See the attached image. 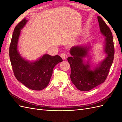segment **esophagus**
<instances>
[{"instance_id":"34e87169","label":"esophagus","mask_w":122,"mask_h":122,"mask_svg":"<svg viewBox=\"0 0 122 122\" xmlns=\"http://www.w3.org/2000/svg\"><path fill=\"white\" fill-rule=\"evenodd\" d=\"M61 58L62 59V60H65V59L67 58V55L65 53H62L61 54Z\"/></svg>"}]
</instances>
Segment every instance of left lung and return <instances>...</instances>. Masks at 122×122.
Segmentation results:
<instances>
[{"instance_id":"8db88e82","label":"left lung","mask_w":122,"mask_h":122,"mask_svg":"<svg viewBox=\"0 0 122 122\" xmlns=\"http://www.w3.org/2000/svg\"><path fill=\"white\" fill-rule=\"evenodd\" d=\"M97 18L100 31L105 36V58L92 70L88 62L85 64L83 60V58L88 56L90 46L78 45L71 48L70 52L72 56L67 59L71 67L70 78L72 82L81 91H90L104 82L113 61L114 48L112 33L102 18L100 16Z\"/></svg>"}]
</instances>
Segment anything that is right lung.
<instances>
[{
  "instance_id": "right-lung-1",
  "label": "right lung",
  "mask_w": 122,
  "mask_h": 122,
  "mask_svg": "<svg viewBox=\"0 0 122 122\" xmlns=\"http://www.w3.org/2000/svg\"><path fill=\"white\" fill-rule=\"evenodd\" d=\"M23 19L14 29L10 46L9 55L15 76L25 86L32 90L41 91L48 85L54 67L62 61L58 55L44 54L39 60L30 62L22 57L18 51V42L21 29L26 24Z\"/></svg>"
}]
</instances>
